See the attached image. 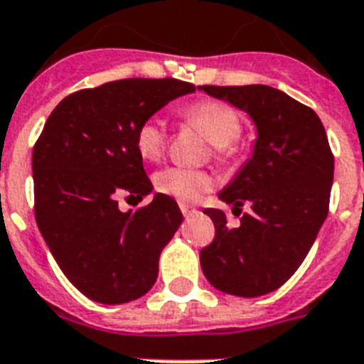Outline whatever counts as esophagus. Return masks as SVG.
Listing matches in <instances>:
<instances>
[{
    "mask_svg": "<svg viewBox=\"0 0 364 364\" xmlns=\"http://www.w3.org/2000/svg\"><path fill=\"white\" fill-rule=\"evenodd\" d=\"M179 208H181V213H183V215H185V218L192 217V215H194V213H196V209L191 208V205H185V203H181V205H179Z\"/></svg>",
    "mask_w": 364,
    "mask_h": 364,
    "instance_id": "obj_1",
    "label": "esophagus"
}]
</instances>
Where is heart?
I'll return each mask as SVG.
<instances>
[{"mask_svg": "<svg viewBox=\"0 0 364 364\" xmlns=\"http://www.w3.org/2000/svg\"><path fill=\"white\" fill-rule=\"evenodd\" d=\"M185 125L196 129L205 140L215 146L218 159H230L235 153L233 140H237L243 129L241 115L232 106L220 100H202L187 106L181 112ZM136 151L144 161H159L166 147V127L159 117L141 121L136 131ZM155 188L161 194L176 198L179 202H196L215 187V177L205 170L188 168H164L155 176Z\"/></svg>", "mask_w": 364, "mask_h": 364, "instance_id": "1", "label": "heart"}]
</instances>
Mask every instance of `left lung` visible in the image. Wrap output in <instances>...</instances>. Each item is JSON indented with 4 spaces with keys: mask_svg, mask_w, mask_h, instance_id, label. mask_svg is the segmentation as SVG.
<instances>
[{
    "mask_svg": "<svg viewBox=\"0 0 364 364\" xmlns=\"http://www.w3.org/2000/svg\"><path fill=\"white\" fill-rule=\"evenodd\" d=\"M247 112L258 138L218 198L239 217L230 228L220 209H205L215 239L200 252L205 279L224 294L258 297L284 284L306 258L329 213L335 156L320 117L309 106L269 85H200Z\"/></svg>",
    "mask_w": 364,
    "mask_h": 364,
    "instance_id": "left-lung-1",
    "label": "left lung"
}]
</instances>
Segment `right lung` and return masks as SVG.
Returning <instances> with one entry per match:
<instances>
[{"instance_id":"obj_1","label":"right lung","mask_w":364,"mask_h":364,"mask_svg":"<svg viewBox=\"0 0 364 364\" xmlns=\"http://www.w3.org/2000/svg\"><path fill=\"white\" fill-rule=\"evenodd\" d=\"M196 91L176 78H127L70 93L35 141V220L59 269L102 305L146 295L183 215L173 198L123 213L117 198L153 191L136 131L162 106Z\"/></svg>"}]
</instances>
